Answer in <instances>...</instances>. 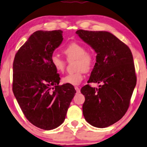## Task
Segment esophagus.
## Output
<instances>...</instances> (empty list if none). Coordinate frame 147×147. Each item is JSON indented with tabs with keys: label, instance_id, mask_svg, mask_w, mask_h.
<instances>
[{
	"label": "esophagus",
	"instance_id": "esophagus-1",
	"mask_svg": "<svg viewBox=\"0 0 147 147\" xmlns=\"http://www.w3.org/2000/svg\"><path fill=\"white\" fill-rule=\"evenodd\" d=\"M75 89H76V92H77L78 93H80V89L78 88V87H75Z\"/></svg>",
	"mask_w": 147,
	"mask_h": 147
}]
</instances>
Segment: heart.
I'll return each instance as SVG.
<instances>
[{
    "instance_id": "obj_1",
    "label": "heart",
    "mask_w": 147,
    "mask_h": 147,
    "mask_svg": "<svg viewBox=\"0 0 147 147\" xmlns=\"http://www.w3.org/2000/svg\"><path fill=\"white\" fill-rule=\"evenodd\" d=\"M63 53L68 60L76 59V69L77 71L68 74L62 78V82L71 86H78L84 79V71H89L94 64V56L87 52L86 48L78 42H72L68 44L63 50ZM51 63L54 69L59 72H62L65 67V61L54 54L51 57Z\"/></svg>"
}]
</instances>
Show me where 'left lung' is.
<instances>
[{
  "instance_id": "1",
  "label": "left lung",
  "mask_w": 147,
  "mask_h": 147,
  "mask_svg": "<svg viewBox=\"0 0 147 147\" xmlns=\"http://www.w3.org/2000/svg\"><path fill=\"white\" fill-rule=\"evenodd\" d=\"M76 34L96 52V63L88 83L101 84L99 88L86 85L83 114L87 122L105 128L117 122L128 109L137 83L131 51L115 36L106 31L79 30Z\"/></svg>"
}]
</instances>
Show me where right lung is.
Instances as JSON below:
<instances>
[{"label": "right lung", "instance_id": "obj_1", "mask_svg": "<svg viewBox=\"0 0 147 147\" xmlns=\"http://www.w3.org/2000/svg\"><path fill=\"white\" fill-rule=\"evenodd\" d=\"M63 32L38 30L21 46L13 62L14 95L26 119L44 130L56 129L65 120L76 91L59 86V75L51 57L63 41Z\"/></svg>", "mask_w": 147, "mask_h": 147}]
</instances>
